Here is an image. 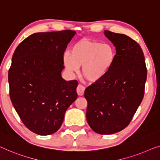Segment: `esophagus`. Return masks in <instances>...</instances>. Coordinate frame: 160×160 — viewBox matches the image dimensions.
Listing matches in <instances>:
<instances>
[{"label":"esophagus","instance_id":"1","mask_svg":"<svg viewBox=\"0 0 160 160\" xmlns=\"http://www.w3.org/2000/svg\"><path fill=\"white\" fill-rule=\"evenodd\" d=\"M85 88L84 86H82V85H78V88H77V92H78V95H82L84 94V92H85Z\"/></svg>","mask_w":160,"mask_h":160}]
</instances>
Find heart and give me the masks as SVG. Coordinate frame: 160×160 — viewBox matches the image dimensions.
<instances>
[{"instance_id": "b5f03b06", "label": "heart", "mask_w": 160, "mask_h": 160, "mask_svg": "<svg viewBox=\"0 0 160 160\" xmlns=\"http://www.w3.org/2000/svg\"><path fill=\"white\" fill-rule=\"evenodd\" d=\"M116 56L115 49L111 44L84 39L73 45L70 54L68 52L63 54V62L71 73L78 72L82 66L83 77L95 83L103 79L110 72Z\"/></svg>"}]
</instances>
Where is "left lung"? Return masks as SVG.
I'll return each mask as SVG.
<instances>
[{
	"instance_id": "obj_1",
	"label": "left lung",
	"mask_w": 160,
	"mask_h": 160,
	"mask_svg": "<svg viewBox=\"0 0 160 160\" xmlns=\"http://www.w3.org/2000/svg\"><path fill=\"white\" fill-rule=\"evenodd\" d=\"M116 47V60L106 77L88 86L86 118L95 132L112 134L128 125L144 97L147 68L137 42L122 34L106 30Z\"/></svg>"
}]
</instances>
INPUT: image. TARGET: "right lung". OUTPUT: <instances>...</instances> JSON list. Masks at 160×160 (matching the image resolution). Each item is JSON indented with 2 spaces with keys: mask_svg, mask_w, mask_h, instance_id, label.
<instances>
[{
  "mask_svg": "<svg viewBox=\"0 0 160 160\" xmlns=\"http://www.w3.org/2000/svg\"><path fill=\"white\" fill-rule=\"evenodd\" d=\"M75 34L71 30L35 33L20 43L12 57V104L23 124L37 134L55 133L78 98V81L62 77L64 52Z\"/></svg>",
  "mask_w": 160,
  "mask_h": 160,
  "instance_id": "obj_1",
  "label": "right lung"
}]
</instances>
